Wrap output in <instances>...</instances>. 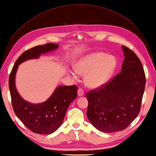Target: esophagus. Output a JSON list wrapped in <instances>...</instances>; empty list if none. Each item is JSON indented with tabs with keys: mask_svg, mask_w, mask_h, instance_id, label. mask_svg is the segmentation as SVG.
I'll return each instance as SVG.
<instances>
[{
	"mask_svg": "<svg viewBox=\"0 0 156 156\" xmlns=\"http://www.w3.org/2000/svg\"><path fill=\"white\" fill-rule=\"evenodd\" d=\"M84 92L83 91V90L81 88H79L77 90V94H78V96H79V97L83 96L84 95Z\"/></svg>",
	"mask_w": 156,
	"mask_h": 156,
	"instance_id": "1",
	"label": "esophagus"
}]
</instances>
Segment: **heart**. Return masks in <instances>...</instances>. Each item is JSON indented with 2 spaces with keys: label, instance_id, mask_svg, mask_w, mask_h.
I'll return each instance as SVG.
<instances>
[{
  "label": "heart",
  "instance_id": "obj_1",
  "mask_svg": "<svg viewBox=\"0 0 156 156\" xmlns=\"http://www.w3.org/2000/svg\"><path fill=\"white\" fill-rule=\"evenodd\" d=\"M116 65L115 56L107 55L103 52H94L78 59L74 65L75 70L71 75L75 79L78 77V74L86 75V85L90 88H98L109 80Z\"/></svg>",
  "mask_w": 156,
  "mask_h": 156
}]
</instances>
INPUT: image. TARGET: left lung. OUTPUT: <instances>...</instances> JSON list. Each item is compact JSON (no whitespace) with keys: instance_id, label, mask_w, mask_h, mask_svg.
Masks as SVG:
<instances>
[{"instance_id":"1","label":"left lung","mask_w":156,"mask_h":156,"mask_svg":"<svg viewBox=\"0 0 156 156\" xmlns=\"http://www.w3.org/2000/svg\"><path fill=\"white\" fill-rule=\"evenodd\" d=\"M124 55L121 72L98 90L88 92L87 116L104 133L126 129L138 116L145 88L142 63L133 51L122 46Z\"/></svg>"}]
</instances>
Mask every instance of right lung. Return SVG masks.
<instances>
[{"mask_svg": "<svg viewBox=\"0 0 156 156\" xmlns=\"http://www.w3.org/2000/svg\"><path fill=\"white\" fill-rule=\"evenodd\" d=\"M58 48V44L49 43L26 51L16 60L9 78L14 112L26 127L36 133L49 135L59 128L70 103L77 96V87L58 86L46 101L32 103L24 100L19 94L16 87V75L19 66L23 62L39 58L42 55L51 53Z\"/></svg>", "mask_w": 156, "mask_h": 156, "instance_id": "1", "label": "right lung"}]
</instances>
